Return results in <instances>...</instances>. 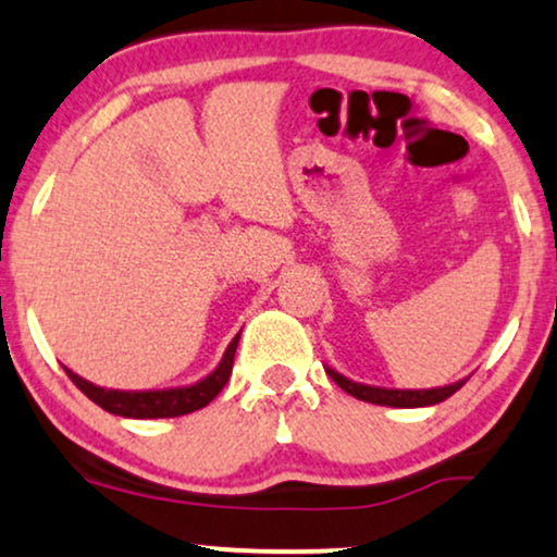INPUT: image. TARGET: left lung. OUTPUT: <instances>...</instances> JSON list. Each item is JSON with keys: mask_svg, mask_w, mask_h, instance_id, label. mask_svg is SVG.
<instances>
[{"mask_svg": "<svg viewBox=\"0 0 557 557\" xmlns=\"http://www.w3.org/2000/svg\"><path fill=\"white\" fill-rule=\"evenodd\" d=\"M325 372L331 374V380L338 384L341 389H346L348 395H354L356 400L374 403V405H389V408H425V405L444 403L446 397H451L462 387L465 380H457L451 384H444V387H431V389H393V387H374V384H361L348 380L335 372V369L325 367Z\"/></svg>", "mask_w": 557, "mask_h": 557, "instance_id": "1", "label": "left lung"}]
</instances>
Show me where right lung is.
Wrapping results in <instances>:
<instances>
[{
	"label": "right lung",
	"mask_w": 557,
	"mask_h": 557,
	"mask_svg": "<svg viewBox=\"0 0 557 557\" xmlns=\"http://www.w3.org/2000/svg\"><path fill=\"white\" fill-rule=\"evenodd\" d=\"M239 335L232 338L230 346L219 361V367L203 380L194 384H185V387H168V389H108L100 384H92L82 380L79 374H74L72 369H66L69 380L85 393L95 405H100L102 410L113 416L123 418H175L194 413L198 408H206L214 397L222 393V387L232 374V361H235Z\"/></svg>",
	"instance_id": "right-lung-1"
}]
</instances>
